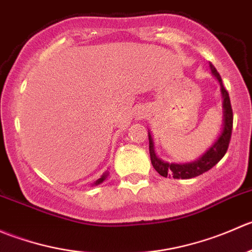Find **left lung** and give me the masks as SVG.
I'll use <instances>...</instances> for the list:
<instances>
[{"instance_id": "obj_1", "label": "left lung", "mask_w": 252, "mask_h": 252, "mask_svg": "<svg viewBox=\"0 0 252 252\" xmlns=\"http://www.w3.org/2000/svg\"><path fill=\"white\" fill-rule=\"evenodd\" d=\"M212 73L217 77V79L220 83L221 95H223V108H224V127L220 136L217 139L216 143L196 161L186 164H169L166 161L160 160L154 153L153 141H152L151 134H148L149 138V154H151V161L153 168L164 178L171 176L174 179H191L206 173L210 169L213 168L219 160L226 153L229 147V142L231 138V129H233V109H231L230 98H229L228 91L224 88L223 82H221L220 74L218 73L216 68L211 64Z\"/></svg>"}]
</instances>
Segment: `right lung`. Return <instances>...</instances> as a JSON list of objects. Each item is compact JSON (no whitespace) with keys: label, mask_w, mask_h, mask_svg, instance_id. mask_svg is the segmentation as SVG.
<instances>
[{"label":"right lung","mask_w":252,"mask_h":252,"mask_svg":"<svg viewBox=\"0 0 252 252\" xmlns=\"http://www.w3.org/2000/svg\"><path fill=\"white\" fill-rule=\"evenodd\" d=\"M105 176H106V174H104V175H103V176H101V178H100V179H99V180H98V181H96V183H95V185H98V184L103 183V181H104V180H105Z\"/></svg>","instance_id":"1"}]
</instances>
